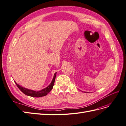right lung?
<instances>
[{
  "label": "right lung",
  "instance_id": "obj_1",
  "mask_svg": "<svg viewBox=\"0 0 126 126\" xmlns=\"http://www.w3.org/2000/svg\"><path fill=\"white\" fill-rule=\"evenodd\" d=\"M56 73L57 72L55 73L54 74V77H53V79H52L51 83L47 87L40 91H34V90H32L25 88V87L21 86L20 85H19V84H17L16 81H14V82H15L16 86L20 89V90L22 92L24 93L25 94L30 96H33V97H41V96H43L47 95L48 93H49L50 92V91L52 89V87H53L54 83H55V78H56Z\"/></svg>",
  "mask_w": 126,
  "mask_h": 126
}]
</instances>
